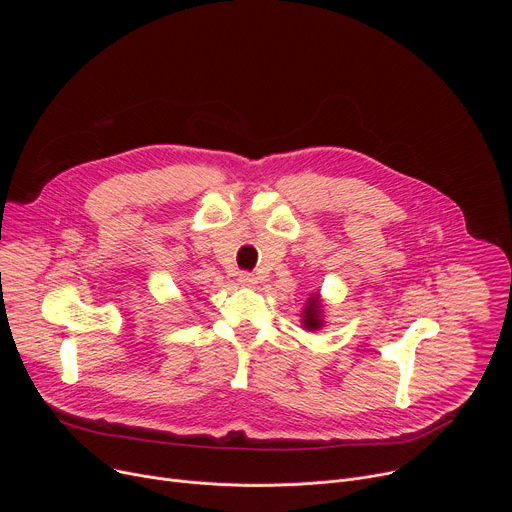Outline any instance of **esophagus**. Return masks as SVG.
I'll use <instances>...</instances> for the list:
<instances>
[{"label": "esophagus", "mask_w": 512, "mask_h": 512, "mask_svg": "<svg viewBox=\"0 0 512 512\" xmlns=\"http://www.w3.org/2000/svg\"><path fill=\"white\" fill-rule=\"evenodd\" d=\"M239 283H241V285L251 287V285H255V283H257V275H255V273H251V271H241V273H239Z\"/></svg>", "instance_id": "obj_1"}]
</instances>
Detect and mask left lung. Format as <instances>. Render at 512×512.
Instances as JSON below:
<instances>
[{
    "label": "left lung",
    "mask_w": 512,
    "mask_h": 512,
    "mask_svg": "<svg viewBox=\"0 0 512 512\" xmlns=\"http://www.w3.org/2000/svg\"><path fill=\"white\" fill-rule=\"evenodd\" d=\"M304 326L308 330H318L322 326V320H320V302L316 296L310 298L308 306H306V312H304Z\"/></svg>",
    "instance_id": "1"
}]
</instances>
